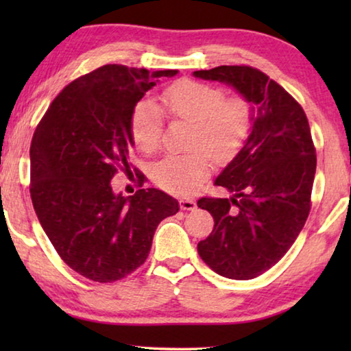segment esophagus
<instances>
[{
  "label": "esophagus",
  "mask_w": 351,
  "mask_h": 351,
  "mask_svg": "<svg viewBox=\"0 0 351 351\" xmlns=\"http://www.w3.org/2000/svg\"><path fill=\"white\" fill-rule=\"evenodd\" d=\"M180 208L184 210H195L196 209V203L190 198H182L180 199Z\"/></svg>",
  "instance_id": "1"
}]
</instances>
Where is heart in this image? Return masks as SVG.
<instances>
[{
  "instance_id": "heart-1",
  "label": "heart",
  "mask_w": 351,
  "mask_h": 351,
  "mask_svg": "<svg viewBox=\"0 0 351 351\" xmlns=\"http://www.w3.org/2000/svg\"><path fill=\"white\" fill-rule=\"evenodd\" d=\"M161 102L172 118L193 124L190 147L196 150L165 156L153 166V179L169 193L191 195L209 176L208 152L214 160L228 161L241 150L252 126L251 105L241 97L227 99L219 86L190 80L171 86L162 94ZM161 132L160 110L150 102L138 105L131 121V134L138 150H158Z\"/></svg>"
}]
</instances>
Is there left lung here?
<instances>
[{"instance_id": "obj_1", "label": "left lung", "mask_w": 351, "mask_h": 351, "mask_svg": "<svg viewBox=\"0 0 351 351\" xmlns=\"http://www.w3.org/2000/svg\"><path fill=\"white\" fill-rule=\"evenodd\" d=\"M193 76L228 84L251 105V132L215 179L232 198H201L214 230L198 254L215 273L252 280L271 268L304 228L316 155L304 108L261 70L222 65Z\"/></svg>"}]
</instances>
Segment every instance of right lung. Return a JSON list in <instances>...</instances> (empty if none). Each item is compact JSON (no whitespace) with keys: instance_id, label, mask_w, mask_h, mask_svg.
Wrapping results in <instances>:
<instances>
[{"instance_id":"add662e5","label":"right lung","mask_w":351,"mask_h":351,"mask_svg":"<svg viewBox=\"0 0 351 351\" xmlns=\"http://www.w3.org/2000/svg\"><path fill=\"white\" fill-rule=\"evenodd\" d=\"M108 64L71 81L38 124L30 147V195L43 230L71 270L99 282L128 276L147 261L162 219L179 213L165 191L114 193L129 169L138 100L162 76ZM143 182V176H141Z\"/></svg>"}]
</instances>
